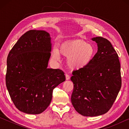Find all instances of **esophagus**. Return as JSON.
I'll return each instance as SVG.
<instances>
[{
	"mask_svg": "<svg viewBox=\"0 0 129 129\" xmlns=\"http://www.w3.org/2000/svg\"><path fill=\"white\" fill-rule=\"evenodd\" d=\"M65 77H66L67 80H68L70 79V76L69 75H68V74H66V75H65Z\"/></svg>",
	"mask_w": 129,
	"mask_h": 129,
	"instance_id": "1",
	"label": "esophagus"
}]
</instances>
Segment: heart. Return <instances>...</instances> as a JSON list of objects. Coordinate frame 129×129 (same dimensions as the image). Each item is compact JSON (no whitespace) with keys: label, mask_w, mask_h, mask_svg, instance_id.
I'll list each match as a JSON object with an SVG mask.
<instances>
[{"label":"heart","mask_w":129,"mask_h":129,"mask_svg":"<svg viewBox=\"0 0 129 129\" xmlns=\"http://www.w3.org/2000/svg\"><path fill=\"white\" fill-rule=\"evenodd\" d=\"M67 58V64L73 70L84 69L90 64L95 54V48L86 41L76 39L62 43L58 49L53 50L52 57L55 60H59V54Z\"/></svg>","instance_id":"1"}]
</instances>
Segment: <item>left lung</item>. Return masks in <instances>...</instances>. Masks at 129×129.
I'll return each instance as SVG.
<instances>
[{
	"mask_svg": "<svg viewBox=\"0 0 129 129\" xmlns=\"http://www.w3.org/2000/svg\"><path fill=\"white\" fill-rule=\"evenodd\" d=\"M98 51L88 66L76 70L71 80L74 88L71 102L84 116L104 114L112 108L122 85L121 65L112 44L102 37L92 39Z\"/></svg>",
	"mask_w": 129,
	"mask_h": 129,
	"instance_id": "left-lung-1",
	"label": "left lung"
}]
</instances>
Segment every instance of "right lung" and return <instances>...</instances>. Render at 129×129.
I'll return each mask as SVG.
<instances>
[{"instance_id":"obj_1","label":"right lung","mask_w":129,"mask_h":129,"mask_svg":"<svg viewBox=\"0 0 129 129\" xmlns=\"http://www.w3.org/2000/svg\"><path fill=\"white\" fill-rule=\"evenodd\" d=\"M50 35L30 30L10 51L6 84L12 102L21 112H43L51 103L54 88L65 81L62 70L47 68L51 57Z\"/></svg>"}]
</instances>
